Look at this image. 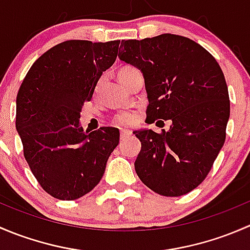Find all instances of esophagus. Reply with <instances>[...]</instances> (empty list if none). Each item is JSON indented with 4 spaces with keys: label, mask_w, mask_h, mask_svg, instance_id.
Instances as JSON below:
<instances>
[{
    "label": "esophagus",
    "mask_w": 250,
    "mask_h": 250,
    "mask_svg": "<svg viewBox=\"0 0 250 250\" xmlns=\"http://www.w3.org/2000/svg\"><path fill=\"white\" fill-rule=\"evenodd\" d=\"M129 135H132V132H130V130H128V129H121V132H120L121 139H125V138L129 137Z\"/></svg>",
    "instance_id": "1"
}]
</instances>
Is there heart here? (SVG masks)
<instances>
[{
  "mask_svg": "<svg viewBox=\"0 0 250 250\" xmlns=\"http://www.w3.org/2000/svg\"><path fill=\"white\" fill-rule=\"evenodd\" d=\"M128 67L129 66L123 67L122 70L128 69ZM122 70H120V71H122ZM112 122L113 125H121V127H123V125H132L137 122V115H135L134 112H129V111H123V112L117 113V115L113 117Z\"/></svg>",
  "mask_w": 250,
  "mask_h": 250,
  "instance_id": "b5f03b06",
  "label": "heart"
}]
</instances>
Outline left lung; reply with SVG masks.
<instances>
[{
    "label": "left lung",
    "mask_w": 250,
    "mask_h": 250,
    "mask_svg": "<svg viewBox=\"0 0 250 250\" xmlns=\"http://www.w3.org/2000/svg\"><path fill=\"white\" fill-rule=\"evenodd\" d=\"M118 58L143 72L148 123L172 121L168 132H134L141 143L135 172L158 195H186L207 178L225 143L230 99L223 70L202 46L172 34L122 40Z\"/></svg>",
    "instance_id": "1"
}]
</instances>
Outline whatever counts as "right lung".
I'll return each mask as SVG.
<instances>
[{"instance_id":"1","label":"right lung","mask_w":250,"mask_h":250,"mask_svg":"<svg viewBox=\"0 0 250 250\" xmlns=\"http://www.w3.org/2000/svg\"><path fill=\"white\" fill-rule=\"evenodd\" d=\"M120 41L70 40L32 64L17 95L16 127L24 157L47 193L74 201L99 184L120 141L117 128L90 133L80 127L103 71L117 58Z\"/></svg>"}]
</instances>
